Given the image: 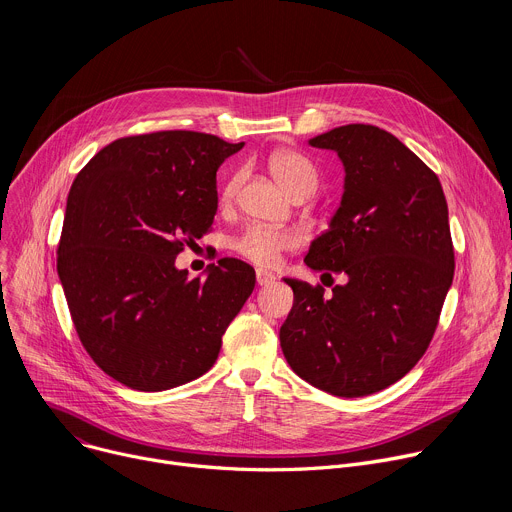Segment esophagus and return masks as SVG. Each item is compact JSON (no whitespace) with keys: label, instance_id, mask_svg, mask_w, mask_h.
Masks as SVG:
<instances>
[{"label":"esophagus","instance_id":"esophagus-1","mask_svg":"<svg viewBox=\"0 0 512 512\" xmlns=\"http://www.w3.org/2000/svg\"><path fill=\"white\" fill-rule=\"evenodd\" d=\"M255 277H257V285H271L275 281V275L271 271H265V269H257L255 271Z\"/></svg>","mask_w":512,"mask_h":512}]
</instances>
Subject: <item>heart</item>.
<instances>
[{"label": "heart", "instance_id": "heart-1", "mask_svg": "<svg viewBox=\"0 0 512 512\" xmlns=\"http://www.w3.org/2000/svg\"><path fill=\"white\" fill-rule=\"evenodd\" d=\"M269 168L275 180L291 196L312 194L318 186V172L314 164L300 152L281 150L269 158ZM243 182V172H237L229 178L223 188V202H231ZM302 245V235L296 229H275L253 225L235 239V249L249 261L269 267L275 265L283 251L298 249Z\"/></svg>", "mask_w": 512, "mask_h": 512}]
</instances>
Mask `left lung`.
<instances>
[{
    "mask_svg": "<svg viewBox=\"0 0 512 512\" xmlns=\"http://www.w3.org/2000/svg\"><path fill=\"white\" fill-rule=\"evenodd\" d=\"M308 143L338 154L344 192L304 261L346 281L324 296L322 285L285 277L294 308L279 342L310 385L364 397L405 377L433 338L454 279L448 202L437 176L385 129L350 123Z\"/></svg>",
    "mask_w": 512,
    "mask_h": 512,
    "instance_id": "obj_1",
    "label": "left lung"
}]
</instances>
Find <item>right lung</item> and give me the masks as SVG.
Masks as SVG:
<instances>
[{
  "label": "right lung",
  "mask_w": 512,
  "mask_h": 512,
  "mask_svg": "<svg viewBox=\"0 0 512 512\" xmlns=\"http://www.w3.org/2000/svg\"><path fill=\"white\" fill-rule=\"evenodd\" d=\"M198 131L121 137L77 174L58 243V277L77 334L109 377L166 391L202 377L255 287L218 259L206 277L176 267L212 225L216 170L243 148Z\"/></svg>",
  "instance_id": "obj_1"
}]
</instances>
